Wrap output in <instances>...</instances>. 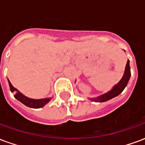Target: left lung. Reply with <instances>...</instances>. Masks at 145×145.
<instances>
[{"mask_svg":"<svg viewBox=\"0 0 145 145\" xmlns=\"http://www.w3.org/2000/svg\"><path fill=\"white\" fill-rule=\"evenodd\" d=\"M130 78H131V68H130V60H128L127 62L126 67H125L124 74L121 80L119 82L118 84L116 85L110 91L106 92V93L100 96H98L96 98L90 99L91 101H94V102L103 103V102H106V101H108L112 99V98L117 96L126 88V86H127L128 82L130 80Z\"/></svg>","mask_w":145,"mask_h":145,"instance_id":"left-lung-1","label":"left lung"}]
</instances>
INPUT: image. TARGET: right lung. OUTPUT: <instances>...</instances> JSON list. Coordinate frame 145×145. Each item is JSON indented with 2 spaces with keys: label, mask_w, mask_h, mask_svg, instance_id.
Returning a JSON list of instances; mask_svg holds the SVG:
<instances>
[{
  "label": "right lung",
  "mask_w": 145,
  "mask_h": 145,
  "mask_svg": "<svg viewBox=\"0 0 145 145\" xmlns=\"http://www.w3.org/2000/svg\"><path fill=\"white\" fill-rule=\"evenodd\" d=\"M8 83H9V86H10V89H11V92L14 93V97L17 99L18 100L20 101L22 103L25 105L26 106L30 107V108H33V109H38V108H41L43 107L46 103H48L50 101L51 98H45V99H29V98L26 97L25 95L22 94L20 91L18 90L17 88L13 87V85H11L10 81L8 80Z\"/></svg>",
  "instance_id": "1"
}]
</instances>
